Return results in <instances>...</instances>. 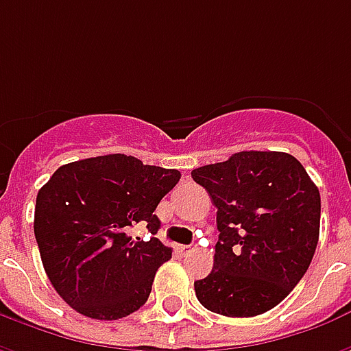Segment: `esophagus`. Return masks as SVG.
I'll return each instance as SVG.
<instances>
[{
    "mask_svg": "<svg viewBox=\"0 0 351 351\" xmlns=\"http://www.w3.org/2000/svg\"><path fill=\"white\" fill-rule=\"evenodd\" d=\"M176 250H178V254H180V256H188V254L195 250V248H193V246H182V244H180Z\"/></svg>",
    "mask_w": 351,
    "mask_h": 351,
    "instance_id": "esophagus-1",
    "label": "esophagus"
}]
</instances>
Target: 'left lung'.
Segmentation results:
<instances>
[{
	"mask_svg": "<svg viewBox=\"0 0 351 351\" xmlns=\"http://www.w3.org/2000/svg\"><path fill=\"white\" fill-rule=\"evenodd\" d=\"M213 199L218 223L214 269L195 295L210 312L252 317L274 308L304 276L319 237L322 199L286 152H237L193 169Z\"/></svg>",
	"mask_w": 351,
	"mask_h": 351,
	"instance_id": "1",
	"label": "left lung"
}]
</instances>
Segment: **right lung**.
Masks as SVG:
<instances>
[{"label":"right lung","mask_w":351,"mask_h":351,"mask_svg":"<svg viewBox=\"0 0 351 351\" xmlns=\"http://www.w3.org/2000/svg\"><path fill=\"white\" fill-rule=\"evenodd\" d=\"M180 180L176 169L108 154L62 165L37 193L34 231L58 295L93 319H120L152 291L173 250L156 239V206ZM146 225L148 241L129 229Z\"/></svg>","instance_id":"obj_1"}]
</instances>
